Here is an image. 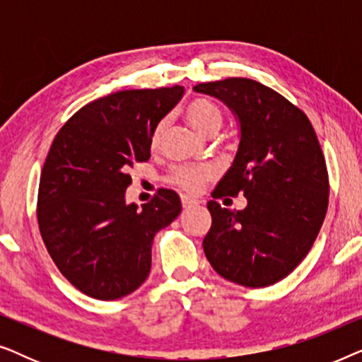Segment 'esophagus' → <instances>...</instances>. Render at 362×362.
Here are the masks:
<instances>
[{"mask_svg": "<svg viewBox=\"0 0 362 362\" xmlns=\"http://www.w3.org/2000/svg\"><path fill=\"white\" fill-rule=\"evenodd\" d=\"M181 202H182V207H185V209H191V207H196L197 204H199V201L192 199V197H189V196H181Z\"/></svg>", "mask_w": 362, "mask_h": 362, "instance_id": "esophagus-1", "label": "esophagus"}]
</instances>
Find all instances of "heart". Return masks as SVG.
Segmentation results:
<instances>
[{
	"instance_id": "obj_1",
	"label": "heart",
	"mask_w": 362,
	"mask_h": 362,
	"mask_svg": "<svg viewBox=\"0 0 362 362\" xmlns=\"http://www.w3.org/2000/svg\"><path fill=\"white\" fill-rule=\"evenodd\" d=\"M185 115L187 118V122H189L202 136L216 135V133L221 130L222 122H224V117H222L219 107H216L214 103L209 100H204V98H194V100L187 103L185 108ZM166 127V120L158 122V125L151 133L153 146L160 145L163 136H165ZM209 176L211 171L202 170V168H177V170L171 175V181L182 187V189L194 192L199 189L202 182L209 180Z\"/></svg>"
}]
</instances>
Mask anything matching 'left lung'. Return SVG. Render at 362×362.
Segmentation results:
<instances>
[{
	"instance_id": "obj_1",
	"label": "left lung",
	"mask_w": 362,
	"mask_h": 362,
	"mask_svg": "<svg viewBox=\"0 0 362 362\" xmlns=\"http://www.w3.org/2000/svg\"><path fill=\"white\" fill-rule=\"evenodd\" d=\"M240 123L234 163L216 197L244 194V211L209 201L212 224L202 240L217 274L260 288L291 274L308 254L328 209V170L308 117L284 95L244 77L197 83Z\"/></svg>"
}]
</instances>
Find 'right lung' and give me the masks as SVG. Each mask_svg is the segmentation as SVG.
I'll use <instances>...</instances> for the list:
<instances>
[{
  "mask_svg": "<svg viewBox=\"0 0 362 362\" xmlns=\"http://www.w3.org/2000/svg\"><path fill=\"white\" fill-rule=\"evenodd\" d=\"M185 87L122 90L69 118L41 171L37 222L61 274L92 298L135 291L151 269L156 232L180 216V196L160 189L138 209L127 204L128 170L150 160L151 133Z\"/></svg>",
  "mask_w": 362,
  "mask_h": 362,
  "instance_id": "add662e5",
  "label": "right lung"
}]
</instances>
